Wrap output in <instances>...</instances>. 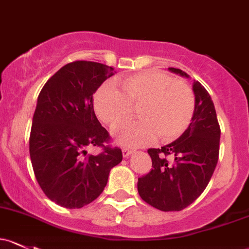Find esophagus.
I'll use <instances>...</instances> for the list:
<instances>
[{"label": "esophagus", "mask_w": 249, "mask_h": 249, "mask_svg": "<svg viewBox=\"0 0 249 249\" xmlns=\"http://www.w3.org/2000/svg\"><path fill=\"white\" fill-rule=\"evenodd\" d=\"M122 151H123V156H124V158H127V156H130L133 153V150H131V149H129V148H123Z\"/></svg>", "instance_id": "esophagus-1"}]
</instances>
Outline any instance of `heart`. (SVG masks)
Listing matches in <instances>:
<instances>
[{"label": "heart", "mask_w": 249, "mask_h": 249, "mask_svg": "<svg viewBox=\"0 0 249 249\" xmlns=\"http://www.w3.org/2000/svg\"><path fill=\"white\" fill-rule=\"evenodd\" d=\"M106 83L95 94L94 108L103 122L117 126L138 109L140 122L127 123L113 130L119 144L142 146L159 136L162 142H172L184 135L192 123L196 96L191 87L164 72L146 70L120 81Z\"/></svg>", "instance_id": "1"}]
</instances>
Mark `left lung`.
<instances>
[{"mask_svg":"<svg viewBox=\"0 0 249 249\" xmlns=\"http://www.w3.org/2000/svg\"><path fill=\"white\" fill-rule=\"evenodd\" d=\"M168 69L190 77L180 69ZM193 91L196 111L188 129L174 142L149 149L153 168L138 179L141 198L161 211H180L192 204L208 186L218 161L221 129L213 103L198 81L193 82Z\"/></svg>","mask_w":249,"mask_h":249,"instance_id":"left-lung-1","label":"left lung"}]
</instances>
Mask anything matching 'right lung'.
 I'll use <instances>...</instances> for the list:
<instances>
[{"mask_svg": "<svg viewBox=\"0 0 249 249\" xmlns=\"http://www.w3.org/2000/svg\"><path fill=\"white\" fill-rule=\"evenodd\" d=\"M113 68L76 61L61 68L39 93L30 135V156L39 186L46 197L67 209L95 200L109 171L123 160L117 146L105 145L109 135L94 113L93 94ZM103 146L87 156L88 146Z\"/></svg>", "mask_w": 249, "mask_h": 249, "instance_id": "obj_1", "label": "right lung"}]
</instances>
